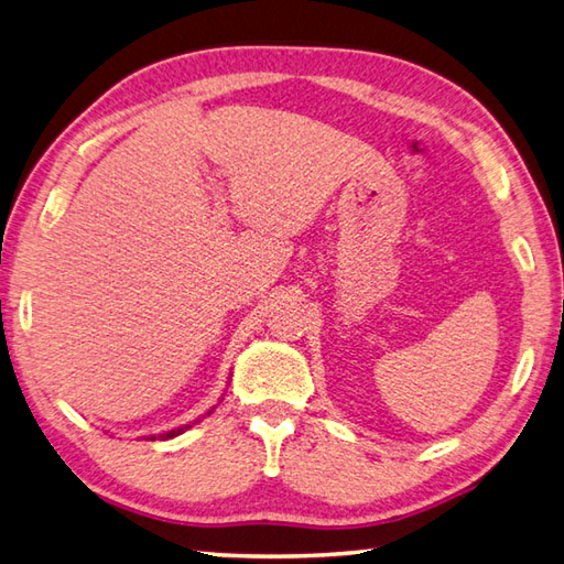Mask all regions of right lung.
<instances>
[{
    "label": "right lung",
    "instance_id": "1",
    "mask_svg": "<svg viewBox=\"0 0 564 564\" xmlns=\"http://www.w3.org/2000/svg\"><path fill=\"white\" fill-rule=\"evenodd\" d=\"M186 429H188V424H186ZM182 431H184V429H176V431H166V434H164L162 438H174V436H178V434H182Z\"/></svg>",
    "mask_w": 564,
    "mask_h": 564
}]
</instances>
